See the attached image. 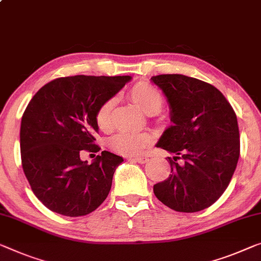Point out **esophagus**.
<instances>
[{
	"mask_svg": "<svg viewBox=\"0 0 261 261\" xmlns=\"http://www.w3.org/2000/svg\"><path fill=\"white\" fill-rule=\"evenodd\" d=\"M130 160H134V161L139 163H147L149 161V159H148L147 156H136V158H130Z\"/></svg>",
	"mask_w": 261,
	"mask_h": 261,
	"instance_id": "obj_1",
	"label": "esophagus"
}]
</instances>
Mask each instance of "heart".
Returning <instances> with one entry per match:
<instances>
[{"label": "heart", "instance_id": "b5f03b06", "mask_svg": "<svg viewBox=\"0 0 261 261\" xmlns=\"http://www.w3.org/2000/svg\"><path fill=\"white\" fill-rule=\"evenodd\" d=\"M129 97L146 113H156L163 106V97L158 87L149 83L140 82L130 87ZM114 105L113 99H106L100 103L95 111V123L99 129L107 132L112 127V108ZM150 143V138L144 133H128L122 132L110 140V147L114 151L123 155H138L142 153L144 148Z\"/></svg>", "mask_w": 261, "mask_h": 261}]
</instances>
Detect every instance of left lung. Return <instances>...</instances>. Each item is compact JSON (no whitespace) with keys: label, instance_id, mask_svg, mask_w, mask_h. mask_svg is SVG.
I'll use <instances>...</instances> for the list:
<instances>
[{"label":"left lung","instance_id":"obj_1","mask_svg":"<svg viewBox=\"0 0 261 261\" xmlns=\"http://www.w3.org/2000/svg\"><path fill=\"white\" fill-rule=\"evenodd\" d=\"M151 80L166 94L172 121L156 146L176 155L168 158L170 175L155 184L154 194L175 211L206 209L226 190L237 167V115L209 83L183 74H159Z\"/></svg>","mask_w":261,"mask_h":261}]
</instances>
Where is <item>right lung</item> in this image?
<instances>
[{"instance_id":"add662e5","label":"right lung","mask_w":261,"mask_h":261,"mask_svg":"<svg viewBox=\"0 0 261 261\" xmlns=\"http://www.w3.org/2000/svg\"><path fill=\"white\" fill-rule=\"evenodd\" d=\"M130 80L129 75H72L44 85L24 111L19 143L23 171L47 209L67 217L94 211L110 194L123 160L110 151L91 164L82 150L97 153L95 111Z\"/></svg>"}]
</instances>
